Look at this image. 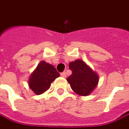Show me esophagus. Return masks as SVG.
<instances>
[{
  "mask_svg": "<svg viewBox=\"0 0 129 129\" xmlns=\"http://www.w3.org/2000/svg\"><path fill=\"white\" fill-rule=\"evenodd\" d=\"M61 76L63 77V78H66V77H67V73H66V72H62V73H61Z\"/></svg>",
  "mask_w": 129,
  "mask_h": 129,
  "instance_id": "1",
  "label": "esophagus"
}]
</instances>
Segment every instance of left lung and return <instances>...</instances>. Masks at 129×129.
Segmentation results:
<instances>
[{
  "label": "left lung",
  "mask_w": 129,
  "mask_h": 129,
  "mask_svg": "<svg viewBox=\"0 0 129 129\" xmlns=\"http://www.w3.org/2000/svg\"><path fill=\"white\" fill-rule=\"evenodd\" d=\"M69 68L72 74L67 80L72 89L79 95H89L98 85V75L81 59L70 62Z\"/></svg>",
  "instance_id": "left-lung-1"
}]
</instances>
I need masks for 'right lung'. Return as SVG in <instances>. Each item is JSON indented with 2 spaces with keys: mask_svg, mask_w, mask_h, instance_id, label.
I'll list each match as a JSON object with an SVG mask.
<instances>
[{
  "mask_svg": "<svg viewBox=\"0 0 129 129\" xmlns=\"http://www.w3.org/2000/svg\"><path fill=\"white\" fill-rule=\"evenodd\" d=\"M59 76V73L54 66L42 61L31 74L28 86L36 95H40L47 91L51 87V83Z\"/></svg>",
  "mask_w": 129,
  "mask_h": 129,
  "instance_id": "1",
  "label": "right lung"
}]
</instances>
